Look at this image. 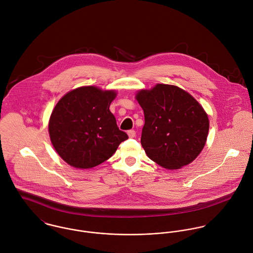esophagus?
<instances>
[{"label":"esophagus","mask_w":253,"mask_h":253,"mask_svg":"<svg viewBox=\"0 0 253 253\" xmlns=\"http://www.w3.org/2000/svg\"><path fill=\"white\" fill-rule=\"evenodd\" d=\"M127 135L129 138H133V137H135V131L133 129H130L127 131Z\"/></svg>","instance_id":"obj_1"}]
</instances>
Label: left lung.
I'll return each instance as SVG.
<instances>
[{
    "label": "left lung",
    "instance_id": "8db88e82",
    "mask_svg": "<svg viewBox=\"0 0 253 253\" xmlns=\"http://www.w3.org/2000/svg\"><path fill=\"white\" fill-rule=\"evenodd\" d=\"M135 98L144 111L141 145L149 159L167 169L191 164L209 135L210 120L203 106L186 90L166 84L140 89Z\"/></svg>",
    "mask_w": 253,
    "mask_h": 253
}]
</instances>
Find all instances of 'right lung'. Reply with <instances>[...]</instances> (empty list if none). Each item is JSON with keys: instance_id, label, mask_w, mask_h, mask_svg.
<instances>
[{"instance_id": "1", "label": "right lung", "mask_w": 253, "mask_h": 253, "mask_svg": "<svg viewBox=\"0 0 253 253\" xmlns=\"http://www.w3.org/2000/svg\"><path fill=\"white\" fill-rule=\"evenodd\" d=\"M117 93L115 89L84 85L68 91L56 103L48 121L49 138L69 166L80 169L94 168L128 138L119 129L109 109Z\"/></svg>"}]
</instances>
